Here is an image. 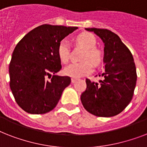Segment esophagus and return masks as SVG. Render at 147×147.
Returning a JSON list of instances; mask_svg holds the SVG:
<instances>
[{
  "instance_id": "34e87169",
  "label": "esophagus",
  "mask_w": 147,
  "mask_h": 147,
  "mask_svg": "<svg viewBox=\"0 0 147 147\" xmlns=\"http://www.w3.org/2000/svg\"><path fill=\"white\" fill-rule=\"evenodd\" d=\"M76 81H77V79H76V78H71V83H75Z\"/></svg>"
}]
</instances>
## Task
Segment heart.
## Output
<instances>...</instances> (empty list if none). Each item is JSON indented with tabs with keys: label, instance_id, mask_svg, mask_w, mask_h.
<instances>
[{
	"label": "heart",
	"instance_id": "heart-1",
	"mask_svg": "<svg viewBox=\"0 0 147 147\" xmlns=\"http://www.w3.org/2000/svg\"><path fill=\"white\" fill-rule=\"evenodd\" d=\"M76 42L85 49L82 59L85 62H75L64 69V73L74 78H78L87 76L93 71V65L89 62L97 65L101 59V54L96 48L97 41L93 34L90 33H82L76 37ZM57 53L59 59L62 63H67L70 56V47L66 40H61L58 45Z\"/></svg>",
	"mask_w": 147,
	"mask_h": 147
}]
</instances>
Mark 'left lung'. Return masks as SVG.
I'll use <instances>...</instances> for the list:
<instances>
[{"mask_svg":"<svg viewBox=\"0 0 147 147\" xmlns=\"http://www.w3.org/2000/svg\"><path fill=\"white\" fill-rule=\"evenodd\" d=\"M105 43V70L99 83L86 78L87 88L81 95L85 109L98 117H113L125 109L132 100L137 70L134 57L118 36L107 29L85 28Z\"/></svg>","mask_w":147,"mask_h":147,"instance_id":"1","label":"left lung"}]
</instances>
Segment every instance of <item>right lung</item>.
Instances as JSON below:
<instances>
[{
	"label": "right lung",
	"instance_id": "obj_1",
	"mask_svg": "<svg viewBox=\"0 0 147 147\" xmlns=\"http://www.w3.org/2000/svg\"><path fill=\"white\" fill-rule=\"evenodd\" d=\"M77 29L43 24L17 43L9 65L10 87L16 102L24 111L42 114L55 108L63 90L71 83L69 76L55 75L62 69L58 45ZM51 74L53 76L48 81L46 78Z\"/></svg>",
	"mask_w": 147,
	"mask_h": 147
}]
</instances>
